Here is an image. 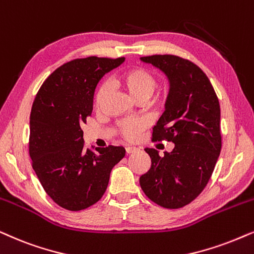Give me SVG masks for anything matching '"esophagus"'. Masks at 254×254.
<instances>
[{"label":"esophagus","instance_id":"obj_1","mask_svg":"<svg viewBox=\"0 0 254 254\" xmlns=\"http://www.w3.org/2000/svg\"><path fill=\"white\" fill-rule=\"evenodd\" d=\"M137 150L136 147H127L126 148V154H131V153H135V151Z\"/></svg>","mask_w":254,"mask_h":254}]
</instances>
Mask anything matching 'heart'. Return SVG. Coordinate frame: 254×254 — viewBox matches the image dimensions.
<instances>
[{"instance_id":"heart-1","label":"heart","mask_w":254,"mask_h":254,"mask_svg":"<svg viewBox=\"0 0 254 254\" xmlns=\"http://www.w3.org/2000/svg\"><path fill=\"white\" fill-rule=\"evenodd\" d=\"M118 83L136 101L148 100L157 86L156 78L154 77V74L143 67L128 68L120 74ZM108 93H110V85L103 83L95 92L94 106L97 108L100 107ZM146 127L147 121L143 119L121 120L117 126V131L125 140L134 141L140 136Z\"/></svg>"}]
</instances>
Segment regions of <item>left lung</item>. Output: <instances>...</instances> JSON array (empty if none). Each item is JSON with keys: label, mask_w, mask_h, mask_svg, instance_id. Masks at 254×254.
<instances>
[{"label": "left lung", "mask_w": 254, "mask_h": 254, "mask_svg": "<svg viewBox=\"0 0 254 254\" xmlns=\"http://www.w3.org/2000/svg\"><path fill=\"white\" fill-rule=\"evenodd\" d=\"M163 72L170 88L166 110L153 128V141H171L161 157L146 148L150 169L140 186L150 200L167 209L192 202L209 182L222 148L220 107L206 74L190 61L173 55L141 57Z\"/></svg>", "instance_id": "1"}]
</instances>
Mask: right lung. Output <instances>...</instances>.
I'll return each mask as SVG.
<instances>
[{
  "label": "right lung",
  "mask_w": 254,
  "mask_h": 254,
  "mask_svg": "<svg viewBox=\"0 0 254 254\" xmlns=\"http://www.w3.org/2000/svg\"><path fill=\"white\" fill-rule=\"evenodd\" d=\"M125 58L87 57L65 63L43 83L32 104L29 154L45 192L70 211L93 205L106 191L124 147L84 149L83 129L95 87Z\"/></svg>",
  "instance_id": "add662e5"
}]
</instances>
